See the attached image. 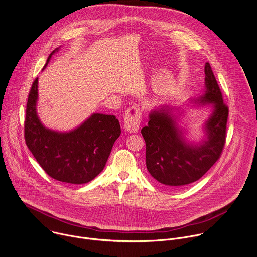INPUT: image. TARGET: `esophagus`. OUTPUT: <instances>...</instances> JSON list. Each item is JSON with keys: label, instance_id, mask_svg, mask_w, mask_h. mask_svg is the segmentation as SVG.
Wrapping results in <instances>:
<instances>
[{"label": "esophagus", "instance_id": "obj_1", "mask_svg": "<svg viewBox=\"0 0 257 257\" xmlns=\"http://www.w3.org/2000/svg\"><path fill=\"white\" fill-rule=\"evenodd\" d=\"M140 110L136 106L128 108L124 116V129L129 133L137 132L140 127Z\"/></svg>", "mask_w": 257, "mask_h": 257}]
</instances>
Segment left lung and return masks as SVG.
<instances>
[{"label": "left lung", "mask_w": 257, "mask_h": 257, "mask_svg": "<svg viewBox=\"0 0 257 257\" xmlns=\"http://www.w3.org/2000/svg\"><path fill=\"white\" fill-rule=\"evenodd\" d=\"M203 94L190 102L211 108L203 125L200 142L186 138L187 130L178 125L184 110L160 106L149 113L148 125L141 129L146 143V167L150 175L168 188L188 185L200 179L218 160L225 144L228 107L209 63L205 64Z\"/></svg>", "instance_id": "left-lung-1"}]
</instances>
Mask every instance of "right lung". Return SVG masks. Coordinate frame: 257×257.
Instances as JSON below:
<instances>
[{"label":"right lung","mask_w":257,"mask_h":257,"mask_svg":"<svg viewBox=\"0 0 257 257\" xmlns=\"http://www.w3.org/2000/svg\"><path fill=\"white\" fill-rule=\"evenodd\" d=\"M59 51L54 50L48 57ZM38 78L29 93L25 140L28 148L52 178L69 183L84 184L93 180L105 167L115 141L121 134L114 115L94 113L80 126L68 132L45 127L38 117Z\"/></svg>","instance_id":"obj_1"}]
</instances>
